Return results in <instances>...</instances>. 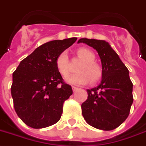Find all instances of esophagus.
Listing matches in <instances>:
<instances>
[{
	"label": "esophagus",
	"mask_w": 146,
	"mask_h": 146,
	"mask_svg": "<svg viewBox=\"0 0 146 146\" xmlns=\"http://www.w3.org/2000/svg\"><path fill=\"white\" fill-rule=\"evenodd\" d=\"M78 89V88L74 87V86H72V90H73V92H76V91H77Z\"/></svg>",
	"instance_id": "1"
}]
</instances>
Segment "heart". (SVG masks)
<instances>
[{
  "label": "heart",
  "mask_w": 146,
  "mask_h": 146,
  "mask_svg": "<svg viewBox=\"0 0 146 146\" xmlns=\"http://www.w3.org/2000/svg\"><path fill=\"white\" fill-rule=\"evenodd\" d=\"M78 55L84 61V63L77 70L78 74L70 75L66 78L68 84L74 85H83L89 82L95 84L102 78V70L95 62V55L92 51L86 48H79ZM58 72L61 76L66 77L69 74V58L67 51H62L57 57L55 61Z\"/></svg>",
  "instance_id": "b5f03b06"
}]
</instances>
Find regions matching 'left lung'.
I'll return each instance as SVG.
<instances>
[{"label":"left lung","mask_w":146,"mask_h":146,"mask_svg":"<svg viewBox=\"0 0 146 146\" xmlns=\"http://www.w3.org/2000/svg\"><path fill=\"white\" fill-rule=\"evenodd\" d=\"M98 51L102 66V79L98 87L88 89V98L82 103V115L88 125L109 131L125 121L133 102L132 82L129 70L109 44L105 40L81 38Z\"/></svg>","instance_id":"left-lung-1"}]
</instances>
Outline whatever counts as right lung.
<instances>
[{
	"mask_svg": "<svg viewBox=\"0 0 146 146\" xmlns=\"http://www.w3.org/2000/svg\"><path fill=\"white\" fill-rule=\"evenodd\" d=\"M76 40L77 38L51 40L39 46L21 61L13 73L14 107L27 126L42 129L61 119L63 104L73 92L58 72L55 61Z\"/></svg>",
	"mask_w": 146,
	"mask_h": 146,
	"instance_id": "add662e5",
	"label": "right lung"
}]
</instances>
